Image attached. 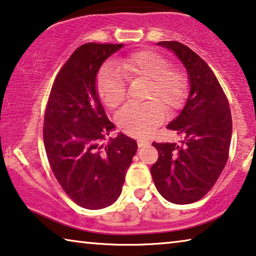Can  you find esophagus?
Wrapping results in <instances>:
<instances>
[{
  "mask_svg": "<svg viewBox=\"0 0 256 256\" xmlns=\"http://www.w3.org/2000/svg\"><path fill=\"white\" fill-rule=\"evenodd\" d=\"M136 142H138V146H139V148H142V147H144L146 144H149V141L144 140V139H139L136 141Z\"/></svg>",
  "mask_w": 256,
  "mask_h": 256,
  "instance_id": "1",
  "label": "esophagus"
}]
</instances>
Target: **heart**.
<instances>
[{
    "label": "heart",
    "mask_w": 256,
    "mask_h": 256,
    "mask_svg": "<svg viewBox=\"0 0 256 256\" xmlns=\"http://www.w3.org/2000/svg\"><path fill=\"white\" fill-rule=\"evenodd\" d=\"M116 66L107 64L98 76V93L108 108L115 109L125 99L124 77L147 80L142 104H126L116 115V123L126 134L147 136L165 117L184 104L188 80L184 72L152 50H141L120 59Z\"/></svg>",
    "instance_id": "obj_1"
}]
</instances>
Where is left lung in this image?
I'll list each match as a JSON object with an SVG mask.
<instances>
[{"label":"left lung","instance_id":"8db88e82","mask_svg":"<svg viewBox=\"0 0 256 256\" xmlns=\"http://www.w3.org/2000/svg\"><path fill=\"white\" fill-rule=\"evenodd\" d=\"M184 64L190 91L184 107L168 125L184 138L180 144H156L158 160L150 168L162 196L190 204L208 194L228 160L232 120L228 99L216 76L200 56L176 40H162Z\"/></svg>","mask_w":256,"mask_h":256}]
</instances>
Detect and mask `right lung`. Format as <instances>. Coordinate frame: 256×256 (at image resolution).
I'll return each mask as SVG.
<instances>
[{
    "mask_svg": "<svg viewBox=\"0 0 256 256\" xmlns=\"http://www.w3.org/2000/svg\"><path fill=\"white\" fill-rule=\"evenodd\" d=\"M123 44L86 43L56 75L46 109L43 140L48 163L64 192L88 210L110 206L122 192L136 155V140L118 133L96 91V74Z\"/></svg>",
    "mask_w": 256,
    "mask_h": 256,
    "instance_id": "obj_1",
    "label": "right lung"
}]
</instances>
